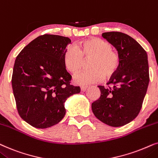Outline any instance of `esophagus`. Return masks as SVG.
Here are the masks:
<instances>
[{
	"instance_id": "esophagus-1",
	"label": "esophagus",
	"mask_w": 158,
	"mask_h": 158,
	"mask_svg": "<svg viewBox=\"0 0 158 158\" xmlns=\"http://www.w3.org/2000/svg\"><path fill=\"white\" fill-rule=\"evenodd\" d=\"M87 89V87H86V86H82V87H81V90L82 92H85L86 90Z\"/></svg>"
}]
</instances>
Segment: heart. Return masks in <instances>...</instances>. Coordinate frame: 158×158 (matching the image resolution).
<instances>
[{
  "label": "heart",
  "instance_id": "1",
  "mask_svg": "<svg viewBox=\"0 0 158 158\" xmlns=\"http://www.w3.org/2000/svg\"><path fill=\"white\" fill-rule=\"evenodd\" d=\"M111 45L103 40L93 37L81 41L75 48L69 47L64 54V64L73 74H77L82 69L84 60L92 58L89 64L90 70L82 72L74 77L75 83L88 85L110 79L117 73L121 64V58L117 52L111 49Z\"/></svg>",
  "mask_w": 158,
  "mask_h": 158
}]
</instances>
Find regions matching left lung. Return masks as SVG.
Listing matches in <instances>:
<instances>
[{"mask_svg":"<svg viewBox=\"0 0 158 158\" xmlns=\"http://www.w3.org/2000/svg\"><path fill=\"white\" fill-rule=\"evenodd\" d=\"M102 36L117 50L121 64L107 83L112 87L98 86L100 97L92 103V110L102 123L119 127L133 121L142 108L150 81L148 54L127 34L110 31Z\"/></svg>","mask_w":158,"mask_h":158,"instance_id":"left-lung-1","label":"left lung"}]
</instances>
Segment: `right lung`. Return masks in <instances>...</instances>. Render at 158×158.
<instances>
[{
	"label": "right lung",
	"instance_id": "right-lung-1",
	"mask_svg": "<svg viewBox=\"0 0 158 158\" xmlns=\"http://www.w3.org/2000/svg\"><path fill=\"white\" fill-rule=\"evenodd\" d=\"M69 37L43 35L25 46L14 63L11 84L19 114L29 125L46 129L66 114L64 102L80 87L71 85L64 64Z\"/></svg>",
	"mask_w": 158,
	"mask_h": 158
}]
</instances>
